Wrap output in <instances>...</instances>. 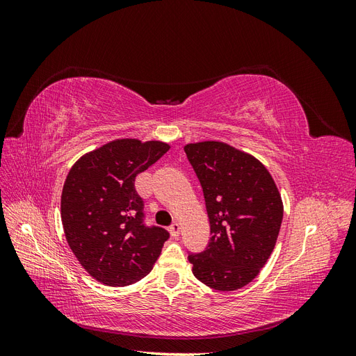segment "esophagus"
I'll use <instances>...</instances> for the list:
<instances>
[{
  "label": "esophagus",
  "mask_w": 356,
  "mask_h": 356,
  "mask_svg": "<svg viewBox=\"0 0 356 356\" xmlns=\"http://www.w3.org/2000/svg\"><path fill=\"white\" fill-rule=\"evenodd\" d=\"M179 229H181V227H179V222H177V221H175V222H172V224H170L169 232H170V234H172V236H174V238H177V236L179 234Z\"/></svg>",
  "instance_id": "obj_1"
}]
</instances>
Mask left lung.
I'll list each match as a JSON object with an SVG mask.
<instances>
[{
	"mask_svg": "<svg viewBox=\"0 0 356 356\" xmlns=\"http://www.w3.org/2000/svg\"><path fill=\"white\" fill-rule=\"evenodd\" d=\"M184 152L203 190L211 239L188 252L193 275L218 291L250 284L270 257L284 207L268 170L252 156L227 144H188Z\"/></svg>",
	"mask_w": 356,
	"mask_h": 356,
	"instance_id": "1",
	"label": "left lung"
}]
</instances>
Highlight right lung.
<instances>
[{"label": "right lung", "mask_w": 356, "mask_h": 356, "mask_svg": "<svg viewBox=\"0 0 356 356\" xmlns=\"http://www.w3.org/2000/svg\"><path fill=\"white\" fill-rule=\"evenodd\" d=\"M169 145L118 139L83 156L65 179L60 217L68 245L96 281L126 286L147 276L169 232L147 225L135 178Z\"/></svg>", "instance_id": "right-lung-1"}]
</instances>
